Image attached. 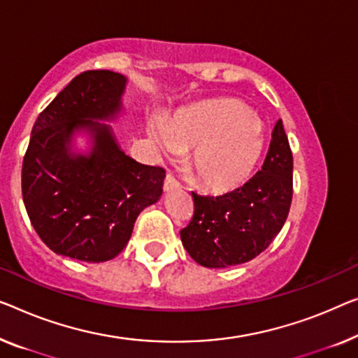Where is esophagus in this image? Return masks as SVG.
Listing matches in <instances>:
<instances>
[{"mask_svg": "<svg viewBox=\"0 0 358 358\" xmlns=\"http://www.w3.org/2000/svg\"><path fill=\"white\" fill-rule=\"evenodd\" d=\"M173 189H180V183L172 177V175L169 173L164 181V191L165 193H170V191H173Z\"/></svg>", "mask_w": 358, "mask_h": 358, "instance_id": "1", "label": "esophagus"}]
</instances>
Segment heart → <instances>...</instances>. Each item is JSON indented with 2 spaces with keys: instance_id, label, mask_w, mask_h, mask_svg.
I'll use <instances>...</instances> for the list:
<instances>
[{
  "instance_id": "heart-1",
  "label": "heart",
  "mask_w": 358,
  "mask_h": 358,
  "mask_svg": "<svg viewBox=\"0 0 358 358\" xmlns=\"http://www.w3.org/2000/svg\"><path fill=\"white\" fill-rule=\"evenodd\" d=\"M149 136L169 156L191 152L194 181L212 193H228L250 178L265 146L264 124L236 99L222 98L181 110L167 122L157 117Z\"/></svg>"
}]
</instances>
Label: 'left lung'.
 <instances>
[{
  "label": "left lung",
  "mask_w": 358,
  "mask_h": 358,
  "mask_svg": "<svg viewBox=\"0 0 358 358\" xmlns=\"http://www.w3.org/2000/svg\"><path fill=\"white\" fill-rule=\"evenodd\" d=\"M194 215L180 231L185 249L207 268L249 262L285 225L292 199V152L278 120L262 169L241 188L222 196L193 193Z\"/></svg>",
  "instance_id": "obj_1"
}]
</instances>
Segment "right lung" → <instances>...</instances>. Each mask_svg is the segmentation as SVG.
Here are the masks:
<instances>
[{"mask_svg": "<svg viewBox=\"0 0 358 358\" xmlns=\"http://www.w3.org/2000/svg\"><path fill=\"white\" fill-rule=\"evenodd\" d=\"M127 77L77 76L36 119L22 164V197L41 241L82 262L119 255L136 218L162 196L165 170L122 151L114 122L124 112ZM85 136L87 148L76 146Z\"/></svg>", "mask_w": 358, "mask_h": 358, "instance_id": "obj_1", "label": "right lung"}]
</instances>
